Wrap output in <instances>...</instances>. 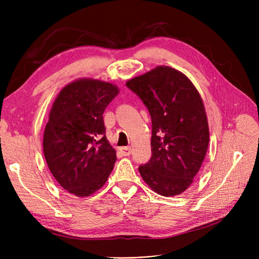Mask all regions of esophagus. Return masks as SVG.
I'll return each mask as SVG.
<instances>
[{
  "mask_svg": "<svg viewBox=\"0 0 259 259\" xmlns=\"http://www.w3.org/2000/svg\"><path fill=\"white\" fill-rule=\"evenodd\" d=\"M120 151L124 156H127L131 154V147H122L120 148Z\"/></svg>",
  "mask_w": 259,
  "mask_h": 259,
  "instance_id": "esophagus-1",
  "label": "esophagus"
}]
</instances>
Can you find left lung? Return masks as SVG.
<instances>
[{"label":"left lung","instance_id":"8db88e82","mask_svg":"<svg viewBox=\"0 0 259 259\" xmlns=\"http://www.w3.org/2000/svg\"><path fill=\"white\" fill-rule=\"evenodd\" d=\"M151 116V159L139 173L163 197L183 193L193 183L209 142L204 105L198 90L178 70L159 66L126 82Z\"/></svg>","mask_w":259,"mask_h":259}]
</instances>
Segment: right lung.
Returning <instances> with one entry per match:
<instances>
[{
  "mask_svg": "<svg viewBox=\"0 0 259 259\" xmlns=\"http://www.w3.org/2000/svg\"><path fill=\"white\" fill-rule=\"evenodd\" d=\"M119 94L114 84L79 79L55 99L45 126L43 152L58 184L76 197H89L103 187L116 161L106 137L103 114Z\"/></svg>",
  "mask_w": 259,
  "mask_h": 259,
  "instance_id": "obj_1",
  "label": "right lung"
}]
</instances>
